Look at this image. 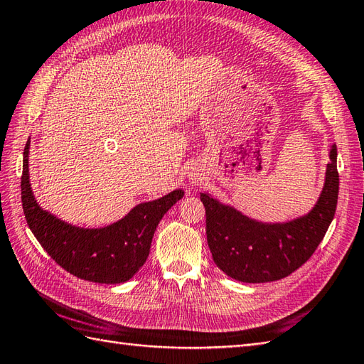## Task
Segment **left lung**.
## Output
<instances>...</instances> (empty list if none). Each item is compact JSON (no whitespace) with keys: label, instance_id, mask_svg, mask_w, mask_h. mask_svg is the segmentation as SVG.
<instances>
[{"label":"left lung","instance_id":"left-lung-1","mask_svg":"<svg viewBox=\"0 0 364 364\" xmlns=\"http://www.w3.org/2000/svg\"><path fill=\"white\" fill-rule=\"evenodd\" d=\"M339 191L336 145L330 150L326 184L313 210L286 223H261L205 192L206 237L213 259L228 277L267 283L291 275L311 258L335 218Z\"/></svg>","mask_w":364,"mask_h":364}]
</instances>
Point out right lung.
<instances>
[{
	"instance_id": "1",
	"label": "right lung",
	"mask_w": 364,
	"mask_h": 364,
	"mask_svg": "<svg viewBox=\"0 0 364 364\" xmlns=\"http://www.w3.org/2000/svg\"><path fill=\"white\" fill-rule=\"evenodd\" d=\"M29 141L23 151L21 205L28 225L45 252L72 275L95 283H123L144 266L159 220L184 192L176 189L133 208L105 228H80L54 218L36 202L29 183Z\"/></svg>"
}]
</instances>
